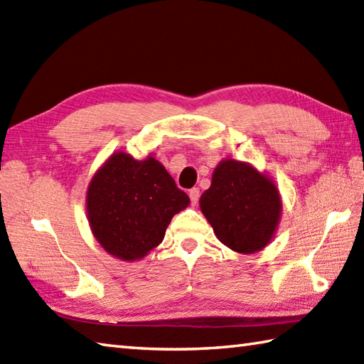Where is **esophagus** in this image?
I'll return each instance as SVG.
<instances>
[{"label": "esophagus", "mask_w": 364, "mask_h": 364, "mask_svg": "<svg viewBox=\"0 0 364 364\" xmlns=\"http://www.w3.org/2000/svg\"><path fill=\"white\" fill-rule=\"evenodd\" d=\"M189 198H191V203L192 205H197L198 203V198H200V189L198 188H192L189 191Z\"/></svg>", "instance_id": "obj_1"}]
</instances>
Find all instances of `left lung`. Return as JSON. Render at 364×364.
<instances>
[{
  "label": "left lung",
  "instance_id": "8db88e82",
  "mask_svg": "<svg viewBox=\"0 0 364 364\" xmlns=\"http://www.w3.org/2000/svg\"><path fill=\"white\" fill-rule=\"evenodd\" d=\"M282 197L270 176L252 164L222 159L200 210L214 235L237 253H257L272 241L282 215Z\"/></svg>",
  "mask_w": 364,
  "mask_h": 364
}]
</instances>
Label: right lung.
Masks as SVG:
<instances>
[{
  "mask_svg": "<svg viewBox=\"0 0 364 364\" xmlns=\"http://www.w3.org/2000/svg\"><path fill=\"white\" fill-rule=\"evenodd\" d=\"M166 167L151 154L125 151L106 159L87 188V219L98 244L122 261L142 259L164 239L175 214L189 205Z\"/></svg>",
  "mask_w": 364,
  "mask_h": 364,
  "instance_id": "1",
  "label": "right lung"
}]
</instances>
